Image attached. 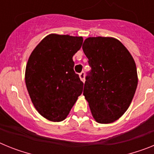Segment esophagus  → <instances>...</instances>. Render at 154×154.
Returning a JSON list of instances; mask_svg holds the SVG:
<instances>
[{
    "label": "esophagus",
    "instance_id": "1",
    "mask_svg": "<svg viewBox=\"0 0 154 154\" xmlns=\"http://www.w3.org/2000/svg\"><path fill=\"white\" fill-rule=\"evenodd\" d=\"M79 78H80V79L82 80V81L83 82H85V72H82L80 73Z\"/></svg>",
    "mask_w": 154,
    "mask_h": 154
}]
</instances>
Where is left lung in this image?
Returning <instances> with one entry per match:
<instances>
[{
    "instance_id": "left-lung-1",
    "label": "left lung",
    "mask_w": 154,
    "mask_h": 154,
    "mask_svg": "<svg viewBox=\"0 0 154 154\" xmlns=\"http://www.w3.org/2000/svg\"><path fill=\"white\" fill-rule=\"evenodd\" d=\"M91 71L85 77L83 95L99 123L117 120L130 106L138 83L136 63L119 40L92 37L82 45Z\"/></svg>"
}]
</instances>
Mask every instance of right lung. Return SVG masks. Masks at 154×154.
Instances as JSON below:
<instances>
[{"label":"right lung","mask_w":154,"mask_h":154,"mask_svg":"<svg viewBox=\"0 0 154 154\" xmlns=\"http://www.w3.org/2000/svg\"><path fill=\"white\" fill-rule=\"evenodd\" d=\"M82 42V37L49 35L28 58L27 89L37 111L48 120H64L82 92L83 82L75 72L72 60Z\"/></svg>","instance_id":"add662e5"}]
</instances>
